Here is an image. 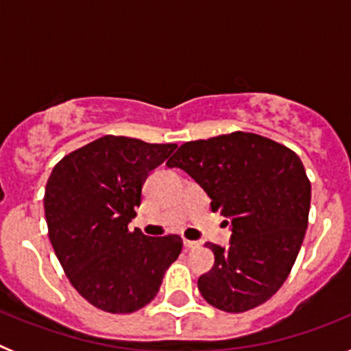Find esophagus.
Instances as JSON below:
<instances>
[{"label":"esophagus","instance_id":"1","mask_svg":"<svg viewBox=\"0 0 351 351\" xmlns=\"http://www.w3.org/2000/svg\"><path fill=\"white\" fill-rule=\"evenodd\" d=\"M182 244H184V247H188V250L200 247V243H198V241H188V239H184V241H182Z\"/></svg>","mask_w":351,"mask_h":351}]
</instances>
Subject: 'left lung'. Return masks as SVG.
Returning <instances> with one entry per match:
<instances>
[{
  "mask_svg": "<svg viewBox=\"0 0 351 351\" xmlns=\"http://www.w3.org/2000/svg\"><path fill=\"white\" fill-rule=\"evenodd\" d=\"M230 219L228 247L207 243L214 265L198 278L204 299L243 313L271 299L290 274L308 228L311 184L291 149L255 133L186 142L169 161ZM228 225V221H226Z\"/></svg>",
  "mask_w": 351,
  "mask_h": 351,
  "instance_id": "1",
  "label": "left lung"
}]
</instances>
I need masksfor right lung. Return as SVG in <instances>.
I'll return each instance as SVG.
<instances>
[{"instance_id": "add662e5", "label": "right lung", "mask_w": 351, "mask_h": 351, "mask_svg": "<svg viewBox=\"0 0 351 351\" xmlns=\"http://www.w3.org/2000/svg\"><path fill=\"white\" fill-rule=\"evenodd\" d=\"M176 147L105 135L52 169L43 197L49 239L73 288L101 311L144 308L181 253L179 235L128 230L149 172Z\"/></svg>"}]
</instances>
